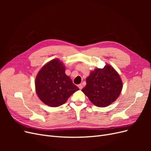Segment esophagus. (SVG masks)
<instances>
[{"label": "esophagus", "mask_w": 151, "mask_h": 151, "mask_svg": "<svg viewBox=\"0 0 151 151\" xmlns=\"http://www.w3.org/2000/svg\"><path fill=\"white\" fill-rule=\"evenodd\" d=\"M78 87H79V88L80 89H83V85H82V84H79L78 85Z\"/></svg>", "instance_id": "esophagus-1"}]
</instances>
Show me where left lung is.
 <instances>
[{
  "mask_svg": "<svg viewBox=\"0 0 151 151\" xmlns=\"http://www.w3.org/2000/svg\"><path fill=\"white\" fill-rule=\"evenodd\" d=\"M123 88L122 79L114 68L108 64L95 68L86 78L82 91L91 102L98 107H106L118 98Z\"/></svg>",
  "mask_w": 151,
  "mask_h": 151,
  "instance_id": "8db88e82",
  "label": "left lung"
}]
</instances>
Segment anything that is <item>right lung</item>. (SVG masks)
Masks as SVG:
<instances>
[{
  "mask_svg": "<svg viewBox=\"0 0 151 151\" xmlns=\"http://www.w3.org/2000/svg\"><path fill=\"white\" fill-rule=\"evenodd\" d=\"M63 63L53 59L41 68L35 80L36 92L43 103L51 107L64 104L79 89L65 73Z\"/></svg>",
  "mask_w": 151,
  "mask_h": 151,
  "instance_id": "add662e5",
  "label": "right lung"
}]
</instances>
